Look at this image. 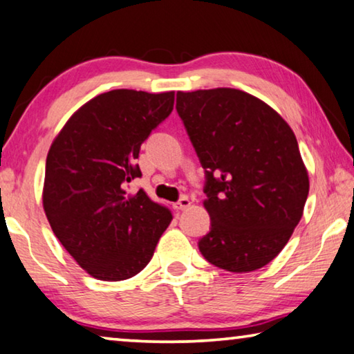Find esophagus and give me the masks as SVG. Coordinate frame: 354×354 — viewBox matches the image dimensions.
Segmentation results:
<instances>
[{
  "label": "esophagus",
  "mask_w": 354,
  "mask_h": 354,
  "mask_svg": "<svg viewBox=\"0 0 354 354\" xmlns=\"http://www.w3.org/2000/svg\"><path fill=\"white\" fill-rule=\"evenodd\" d=\"M189 205H191V201L187 198V196H183V198H182L180 201H178L177 204L174 205V207H176L177 210H187V208H188Z\"/></svg>",
  "instance_id": "obj_1"
}]
</instances>
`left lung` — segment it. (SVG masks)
Instances as JSON below:
<instances>
[{"label":"left lung","mask_w":354,"mask_h":354,"mask_svg":"<svg viewBox=\"0 0 354 354\" xmlns=\"http://www.w3.org/2000/svg\"><path fill=\"white\" fill-rule=\"evenodd\" d=\"M176 108L207 177L212 229L199 251L232 273L262 268L290 240L309 194L293 130L240 89L178 91Z\"/></svg>","instance_id":"1"}]
</instances>
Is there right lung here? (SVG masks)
Wrapping results in <instances>:
<instances>
[{
  "label": "right lung",
  "mask_w": 354,
  "mask_h": 354,
  "mask_svg": "<svg viewBox=\"0 0 354 354\" xmlns=\"http://www.w3.org/2000/svg\"><path fill=\"white\" fill-rule=\"evenodd\" d=\"M174 91L114 89L75 111L46 155L42 204L57 240L81 268L100 281H124L146 268L172 221L167 207L144 189L141 144L171 114Z\"/></svg>",
  "instance_id": "obj_1"
}]
</instances>
